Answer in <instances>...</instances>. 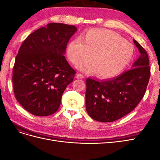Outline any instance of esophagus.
I'll return each mask as SVG.
<instances>
[{"mask_svg":"<svg viewBox=\"0 0 160 160\" xmlns=\"http://www.w3.org/2000/svg\"><path fill=\"white\" fill-rule=\"evenodd\" d=\"M76 77L77 79H83L84 78V75H83V74H81V73H79V74H77V75H76Z\"/></svg>","mask_w":160,"mask_h":160,"instance_id":"obj_1","label":"esophagus"}]
</instances>
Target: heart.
<instances>
[{"label":"heart","mask_w":160,"mask_h":160,"mask_svg":"<svg viewBox=\"0 0 160 160\" xmlns=\"http://www.w3.org/2000/svg\"><path fill=\"white\" fill-rule=\"evenodd\" d=\"M134 47L116 32L101 28H91L82 38L72 41L67 55L72 64L79 67L91 60L86 71L95 70L100 78H111L120 73L133 59Z\"/></svg>","instance_id":"obj_1"}]
</instances>
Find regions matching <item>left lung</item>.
<instances>
[{
    "instance_id": "8db88e82",
    "label": "left lung",
    "mask_w": 160,
    "mask_h": 160,
    "mask_svg": "<svg viewBox=\"0 0 160 160\" xmlns=\"http://www.w3.org/2000/svg\"><path fill=\"white\" fill-rule=\"evenodd\" d=\"M133 42L140 56L132 69L111 79H86V110L94 120L112 122L124 117L137 107L146 93L151 73L149 57L143 47L135 39Z\"/></svg>"
}]
</instances>
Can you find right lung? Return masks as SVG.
Masks as SVG:
<instances>
[{
	"label": "right lung",
	"mask_w": 160,
	"mask_h": 160,
	"mask_svg": "<svg viewBox=\"0 0 160 160\" xmlns=\"http://www.w3.org/2000/svg\"><path fill=\"white\" fill-rule=\"evenodd\" d=\"M77 30L63 23L47 24L30 34L19 48L12 71L14 93L31 114L48 116L59 108L76 73L63 54Z\"/></svg>",
	"instance_id": "right-lung-1"
}]
</instances>
